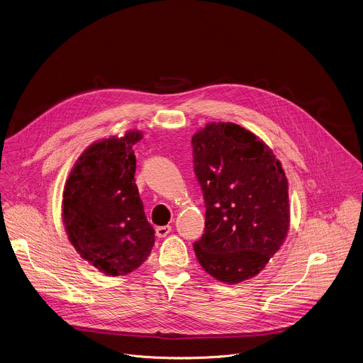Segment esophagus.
<instances>
[{
    "label": "esophagus",
    "mask_w": 363,
    "mask_h": 363,
    "mask_svg": "<svg viewBox=\"0 0 363 363\" xmlns=\"http://www.w3.org/2000/svg\"><path fill=\"white\" fill-rule=\"evenodd\" d=\"M171 230H172L171 225H160V227L155 228V234H157V237L162 238V237L168 235L171 233Z\"/></svg>",
    "instance_id": "esophagus-1"
}]
</instances>
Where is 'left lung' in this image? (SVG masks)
I'll use <instances>...</instances> for the list:
<instances>
[{
  "label": "left lung",
  "mask_w": 363,
  "mask_h": 363,
  "mask_svg": "<svg viewBox=\"0 0 363 363\" xmlns=\"http://www.w3.org/2000/svg\"><path fill=\"white\" fill-rule=\"evenodd\" d=\"M192 145L206 203L205 234L194 250L211 277L235 285L257 277L285 242L288 178L272 148L240 125L211 122Z\"/></svg>",
  "instance_id": "obj_1"
}]
</instances>
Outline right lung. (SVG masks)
<instances>
[{
	"mask_svg": "<svg viewBox=\"0 0 363 363\" xmlns=\"http://www.w3.org/2000/svg\"><path fill=\"white\" fill-rule=\"evenodd\" d=\"M140 130L109 136L88 145L65 184L62 218L70 242L82 259L108 277L138 269L154 245L135 182L133 147Z\"/></svg>",
	"mask_w": 363,
	"mask_h": 363,
	"instance_id": "obj_1",
	"label": "right lung"
}]
</instances>
